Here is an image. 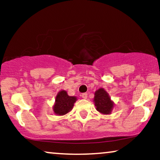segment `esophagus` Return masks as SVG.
<instances>
[{
    "label": "esophagus",
    "mask_w": 160,
    "mask_h": 160,
    "mask_svg": "<svg viewBox=\"0 0 160 160\" xmlns=\"http://www.w3.org/2000/svg\"><path fill=\"white\" fill-rule=\"evenodd\" d=\"M82 98H83V99H87V93L82 94Z\"/></svg>",
    "instance_id": "1"
}]
</instances>
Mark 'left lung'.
<instances>
[{"label":"left lung","instance_id":"8db88e82","mask_svg":"<svg viewBox=\"0 0 160 160\" xmlns=\"http://www.w3.org/2000/svg\"><path fill=\"white\" fill-rule=\"evenodd\" d=\"M94 102L96 109L102 114H110L113 108V102L111 100L108 93L103 88L98 89L95 92Z\"/></svg>","mask_w":160,"mask_h":160}]
</instances>
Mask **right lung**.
<instances>
[{
  "mask_svg": "<svg viewBox=\"0 0 160 160\" xmlns=\"http://www.w3.org/2000/svg\"><path fill=\"white\" fill-rule=\"evenodd\" d=\"M76 100H77L76 97L69 96L66 91H60L56 96L55 103L53 106L54 113L58 116L66 114L72 110Z\"/></svg>",
  "mask_w": 160,
  "mask_h": 160,
  "instance_id": "add662e5",
  "label": "right lung"
}]
</instances>
